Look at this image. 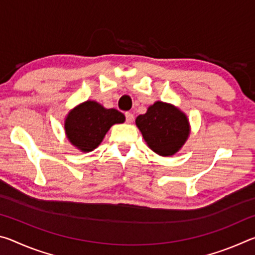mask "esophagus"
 Segmentation results:
<instances>
[{"label":"esophagus","instance_id":"esophagus-1","mask_svg":"<svg viewBox=\"0 0 255 255\" xmlns=\"http://www.w3.org/2000/svg\"><path fill=\"white\" fill-rule=\"evenodd\" d=\"M125 116H126V122L128 124H131L133 122V115L130 114V112H126V115Z\"/></svg>","mask_w":255,"mask_h":255}]
</instances>
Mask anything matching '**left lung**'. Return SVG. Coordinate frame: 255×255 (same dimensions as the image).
I'll use <instances>...</instances> for the list:
<instances>
[{
  "label": "left lung",
  "instance_id": "obj_1",
  "mask_svg": "<svg viewBox=\"0 0 255 255\" xmlns=\"http://www.w3.org/2000/svg\"><path fill=\"white\" fill-rule=\"evenodd\" d=\"M148 147L159 156H172L183 147L190 135L187 115L171 103L156 101L136 118Z\"/></svg>",
  "mask_w": 255,
  "mask_h": 255
}]
</instances>
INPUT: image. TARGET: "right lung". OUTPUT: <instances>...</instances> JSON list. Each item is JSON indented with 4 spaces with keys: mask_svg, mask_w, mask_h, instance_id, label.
<instances>
[{
    "mask_svg": "<svg viewBox=\"0 0 255 255\" xmlns=\"http://www.w3.org/2000/svg\"><path fill=\"white\" fill-rule=\"evenodd\" d=\"M124 114L107 109L100 103L88 100L68 111L64 122L65 135L70 143L83 153L92 152L116 124L125 123Z\"/></svg>",
    "mask_w": 255,
    "mask_h": 255,
    "instance_id": "right-lung-1",
    "label": "right lung"
}]
</instances>
